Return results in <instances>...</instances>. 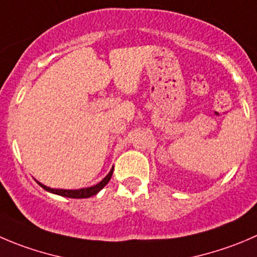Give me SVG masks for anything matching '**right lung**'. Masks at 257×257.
<instances>
[{
	"instance_id": "add662e5",
	"label": "right lung",
	"mask_w": 257,
	"mask_h": 257,
	"mask_svg": "<svg viewBox=\"0 0 257 257\" xmlns=\"http://www.w3.org/2000/svg\"><path fill=\"white\" fill-rule=\"evenodd\" d=\"M113 169L114 167H111L110 172L101 179L99 183H96L95 186L91 187H86V188H79V189H55V188H50V187L45 186V184L40 183L39 181H36L45 191L50 192V193H54V195H59L62 196V197H68V198H89L91 196H95L99 191L104 188L106 186L109 181H110L111 176H113Z\"/></svg>"
}]
</instances>
